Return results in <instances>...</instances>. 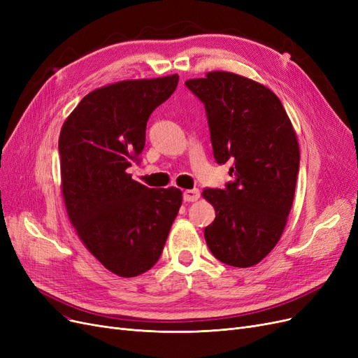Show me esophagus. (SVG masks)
<instances>
[{
  "label": "esophagus",
  "mask_w": 358,
  "mask_h": 358,
  "mask_svg": "<svg viewBox=\"0 0 358 358\" xmlns=\"http://www.w3.org/2000/svg\"><path fill=\"white\" fill-rule=\"evenodd\" d=\"M200 199V191L199 189H187L183 192V201L192 203Z\"/></svg>",
  "instance_id": "1"
}]
</instances>
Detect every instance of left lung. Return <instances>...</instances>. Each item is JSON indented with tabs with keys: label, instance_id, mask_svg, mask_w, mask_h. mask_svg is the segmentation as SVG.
Returning a JSON list of instances; mask_svg holds the SVG:
<instances>
[{
	"label": "left lung",
	"instance_id": "obj_1",
	"mask_svg": "<svg viewBox=\"0 0 358 358\" xmlns=\"http://www.w3.org/2000/svg\"><path fill=\"white\" fill-rule=\"evenodd\" d=\"M185 85L203 102L217 164L234 178L206 188L216 217L204 229L208 249L231 266H253L275 248L290 213L299 146L278 97L231 72H208Z\"/></svg>",
	"mask_w": 358,
	"mask_h": 358
}]
</instances>
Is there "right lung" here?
Returning a JSON list of instances; mask_svg holds the SVG:
<instances>
[{"instance_id": "add662e5", "label": "right lung", "mask_w": 358, "mask_h": 358, "mask_svg": "<svg viewBox=\"0 0 358 358\" xmlns=\"http://www.w3.org/2000/svg\"><path fill=\"white\" fill-rule=\"evenodd\" d=\"M178 83L170 76L97 89L60 130L68 216L85 248L120 277H136L157 264L182 204L180 189L148 188L127 173L141 163L148 120Z\"/></svg>"}]
</instances>
